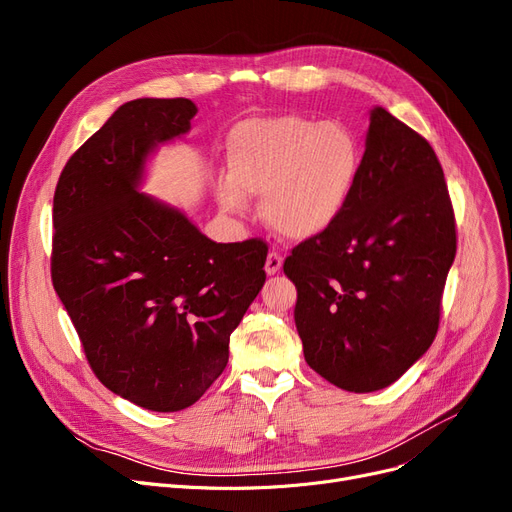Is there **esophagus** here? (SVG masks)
I'll use <instances>...</instances> for the list:
<instances>
[{"mask_svg":"<svg viewBox=\"0 0 512 512\" xmlns=\"http://www.w3.org/2000/svg\"><path fill=\"white\" fill-rule=\"evenodd\" d=\"M280 267H282V257H280L278 253H270V255H267V259H265V274H267V276L278 274Z\"/></svg>","mask_w":512,"mask_h":512,"instance_id":"34e87169","label":"esophagus"}]
</instances>
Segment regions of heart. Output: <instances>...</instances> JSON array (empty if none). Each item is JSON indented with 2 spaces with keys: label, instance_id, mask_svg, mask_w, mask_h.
Segmentation results:
<instances>
[{
  "label": "heart",
  "instance_id": "1",
  "mask_svg": "<svg viewBox=\"0 0 512 512\" xmlns=\"http://www.w3.org/2000/svg\"><path fill=\"white\" fill-rule=\"evenodd\" d=\"M228 176L218 180L226 211L242 213L247 195L263 197L265 222L292 240L328 232L351 203L363 153L353 130L303 116L255 118L228 137Z\"/></svg>",
  "mask_w": 512,
  "mask_h": 512
}]
</instances>
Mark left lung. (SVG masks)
Listing matches in <instances>:
<instances>
[{
	"mask_svg": "<svg viewBox=\"0 0 512 512\" xmlns=\"http://www.w3.org/2000/svg\"><path fill=\"white\" fill-rule=\"evenodd\" d=\"M454 255V211L434 149L375 105L351 203L284 261L309 367L348 392L394 384L436 338Z\"/></svg>",
	"mask_w": 512,
	"mask_h": 512,
	"instance_id": "obj_1",
	"label": "left lung"
}]
</instances>
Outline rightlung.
Returning a JSON list of instances; mask_svg holds the SVG:
<instances>
[{
	"label": "right lung",
	"mask_w": 512,
	"mask_h": 512,
	"mask_svg": "<svg viewBox=\"0 0 512 512\" xmlns=\"http://www.w3.org/2000/svg\"><path fill=\"white\" fill-rule=\"evenodd\" d=\"M191 99H134L70 159L53 195L51 280L99 382L147 411L195 402L265 282L263 240L213 242L141 193L159 145L191 130Z\"/></svg>",
	"instance_id": "1"
}]
</instances>
